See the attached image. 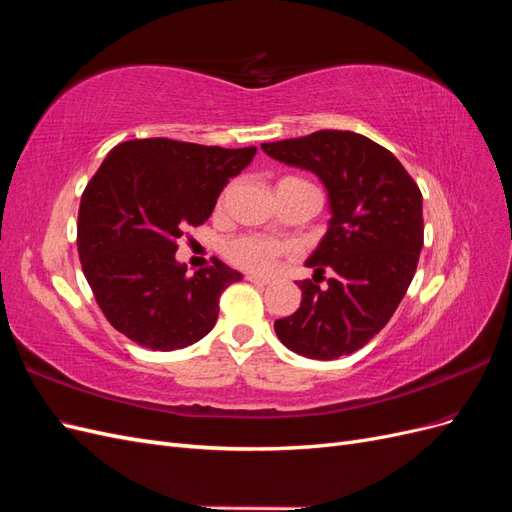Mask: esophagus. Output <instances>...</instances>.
<instances>
[{
	"label": "esophagus",
	"instance_id": "34e87169",
	"mask_svg": "<svg viewBox=\"0 0 512 512\" xmlns=\"http://www.w3.org/2000/svg\"><path fill=\"white\" fill-rule=\"evenodd\" d=\"M245 280H247V282H252V284L265 286V284H271V282H273V277H269V275H256V273H250V275H245Z\"/></svg>",
	"mask_w": 512,
	"mask_h": 512
}]
</instances>
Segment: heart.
I'll use <instances>...</instances> for the list:
<instances>
[{"label": "heart", "instance_id": "obj_1", "mask_svg": "<svg viewBox=\"0 0 512 512\" xmlns=\"http://www.w3.org/2000/svg\"><path fill=\"white\" fill-rule=\"evenodd\" d=\"M284 181H303L297 177H288ZM288 254V247L271 237L262 235H239L224 243V256L241 269L247 271H267L277 260Z\"/></svg>", "mask_w": 512, "mask_h": 512}]
</instances>
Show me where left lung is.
Wrapping results in <instances>:
<instances>
[{"mask_svg":"<svg viewBox=\"0 0 512 512\" xmlns=\"http://www.w3.org/2000/svg\"><path fill=\"white\" fill-rule=\"evenodd\" d=\"M260 147L316 173L333 213L307 260L314 280L297 282L301 307L275 320V333L309 359L352 354L384 329L408 292L423 247L421 190L389 149L356 132L320 130ZM327 270L331 278L323 277Z\"/></svg>","mask_w":512,"mask_h":512,"instance_id":"8db88e82","label":"left lung"}]
</instances>
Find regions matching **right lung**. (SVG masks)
Wrapping results in <instances>:
<instances>
[{
  "instance_id": "obj_1",
  "label": "right lung",
  "mask_w": 512,
  "mask_h": 512,
  "mask_svg": "<svg viewBox=\"0 0 512 512\" xmlns=\"http://www.w3.org/2000/svg\"><path fill=\"white\" fill-rule=\"evenodd\" d=\"M254 156L256 147L136 138L108 153L87 183L76 224L83 273L104 318L138 346L177 350L213 329L222 292L241 273L213 258L188 275L177 241L207 222Z\"/></svg>"
}]
</instances>
